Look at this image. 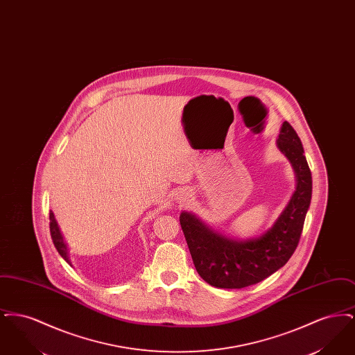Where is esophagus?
Segmentation results:
<instances>
[{
    "label": "esophagus",
    "mask_w": 355,
    "mask_h": 355,
    "mask_svg": "<svg viewBox=\"0 0 355 355\" xmlns=\"http://www.w3.org/2000/svg\"><path fill=\"white\" fill-rule=\"evenodd\" d=\"M189 198H190V196H189V193H187V191H185V190L180 191V194H178V202H186Z\"/></svg>",
    "instance_id": "1"
}]
</instances>
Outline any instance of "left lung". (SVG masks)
Wrapping results in <instances>:
<instances>
[{
    "instance_id": "obj_1",
    "label": "left lung",
    "mask_w": 355,
    "mask_h": 355,
    "mask_svg": "<svg viewBox=\"0 0 355 355\" xmlns=\"http://www.w3.org/2000/svg\"><path fill=\"white\" fill-rule=\"evenodd\" d=\"M277 146L295 171L297 187L285 210L266 233L236 241L211 230L191 213L182 211L180 216L194 266L211 286L242 288L258 284L281 269L298 246L311 201V171L302 142L287 121L282 123Z\"/></svg>"
}]
</instances>
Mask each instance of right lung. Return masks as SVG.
Here are the masks:
<instances>
[{"instance_id": "1", "label": "right lung", "mask_w": 355, "mask_h": 355, "mask_svg": "<svg viewBox=\"0 0 355 355\" xmlns=\"http://www.w3.org/2000/svg\"><path fill=\"white\" fill-rule=\"evenodd\" d=\"M49 220H51L49 226H51V239H53V243H54V246H55V249H57V252L60 253V255H61L67 262L70 263L68 257V248H67V243L64 242V238L61 236V232H60V229H58V225H57V222H55L53 211L49 213Z\"/></svg>"}]
</instances>
